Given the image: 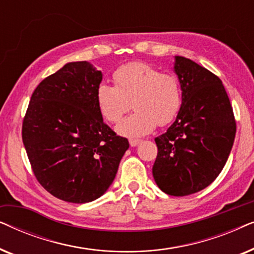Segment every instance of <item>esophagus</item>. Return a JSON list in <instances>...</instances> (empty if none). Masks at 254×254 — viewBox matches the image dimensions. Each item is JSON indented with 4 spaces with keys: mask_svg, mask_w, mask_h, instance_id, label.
<instances>
[{
    "mask_svg": "<svg viewBox=\"0 0 254 254\" xmlns=\"http://www.w3.org/2000/svg\"><path fill=\"white\" fill-rule=\"evenodd\" d=\"M138 143H141V140H138V138H130L129 140L130 147H136Z\"/></svg>",
    "mask_w": 254,
    "mask_h": 254,
    "instance_id": "esophagus-1",
    "label": "esophagus"
}]
</instances>
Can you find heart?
<instances>
[{"mask_svg":"<svg viewBox=\"0 0 254 254\" xmlns=\"http://www.w3.org/2000/svg\"><path fill=\"white\" fill-rule=\"evenodd\" d=\"M116 85L102 83L97 89V104L109 123H118L125 114L133 113L118 125L125 136H142L157 126L172 123L183 104L179 78L172 72H162L147 62L135 61L120 65L113 72Z\"/></svg>","mask_w":254,"mask_h":254,"instance_id":"1","label":"heart"}]
</instances>
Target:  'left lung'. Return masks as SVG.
<instances>
[{"label": "left lung", "mask_w": 254, "mask_h": 254, "mask_svg": "<svg viewBox=\"0 0 254 254\" xmlns=\"http://www.w3.org/2000/svg\"><path fill=\"white\" fill-rule=\"evenodd\" d=\"M183 104L175 123L155 138L152 176L163 192L185 196L209 186L230 155L234 111L222 81L190 59L176 57Z\"/></svg>", "instance_id": "left-lung-1"}]
</instances>
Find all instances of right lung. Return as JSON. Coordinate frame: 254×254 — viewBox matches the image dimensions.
I'll list each match as a JSON object with an SVG mask.
<instances>
[{
	"instance_id": "1",
	"label": "right lung",
	"mask_w": 254,
	"mask_h": 254,
	"mask_svg": "<svg viewBox=\"0 0 254 254\" xmlns=\"http://www.w3.org/2000/svg\"><path fill=\"white\" fill-rule=\"evenodd\" d=\"M102 71L70 62L31 96L22 138L33 175L58 199L85 203L106 192L129 143L103 121L97 89Z\"/></svg>"
}]
</instances>
